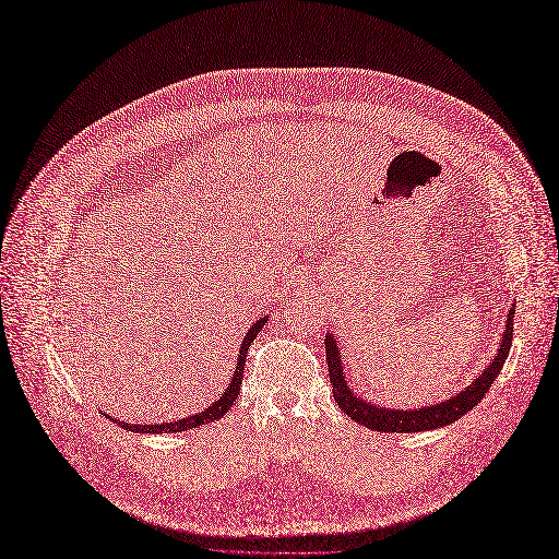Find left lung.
Wrapping results in <instances>:
<instances>
[{
	"mask_svg": "<svg viewBox=\"0 0 559 559\" xmlns=\"http://www.w3.org/2000/svg\"><path fill=\"white\" fill-rule=\"evenodd\" d=\"M515 305H511L509 316L504 321V332L500 338L498 354L493 360L485 367L483 373H477L471 384H466L462 391L451 395L449 401L427 405L420 409H393V407H382L371 401H365L362 395H358L345 376L343 367V356H341V343L336 334L328 332L325 336V352H328V369H330V380L334 386V397L338 407L358 425L371 429V431H384V433H416V431H431L447 427L468 414L477 403L483 401L498 373L502 371V365L507 362V356L511 352V341H513V316Z\"/></svg>",
	"mask_w": 559,
	"mask_h": 559,
	"instance_id": "8db88e82",
	"label": "left lung"
}]
</instances>
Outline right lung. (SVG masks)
Returning a JSON list of instances; mask_svg holds the SVG:
<instances>
[{"instance_id":"1","label":"right lung","mask_w":559,"mask_h":559,"mask_svg":"<svg viewBox=\"0 0 559 559\" xmlns=\"http://www.w3.org/2000/svg\"><path fill=\"white\" fill-rule=\"evenodd\" d=\"M267 321H270V313H263V316H259V321H254L248 328V334H246V338L241 343V349H238V358H236V367H234L231 380H229L227 389L218 395V401H214L207 409H203L199 414H192L188 418H179V420L162 423V425H128V423H121V420H117L112 416H108V418L112 423H119L126 431H134V433H177V431H188V429H194V427H201V425H207V423H214V420L223 418L231 409L238 391H241V380H243L248 349L254 343V338L259 336V332L265 328Z\"/></svg>"}]
</instances>
